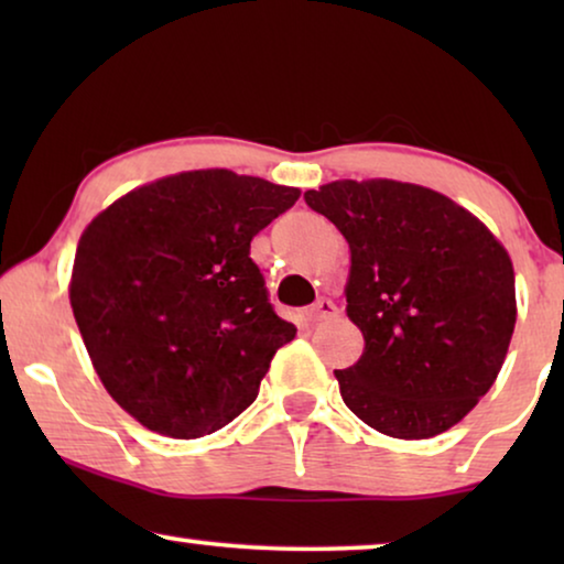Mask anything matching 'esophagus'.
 <instances>
[{
    "label": "esophagus",
    "instance_id": "esophagus-1",
    "mask_svg": "<svg viewBox=\"0 0 564 564\" xmlns=\"http://www.w3.org/2000/svg\"><path fill=\"white\" fill-rule=\"evenodd\" d=\"M336 305L330 303V300H326V297H321L318 303L315 305H311L307 307V313H305V318L311 321V323H321V321H328V318H336Z\"/></svg>",
    "mask_w": 564,
    "mask_h": 564
}]
</instances>
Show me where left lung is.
<instances>
[{
  "label": "left lung",
  "instance_id": "1",
  "mask_svg": "<svg viewBox=\"0 0 564 564\" xmlns=\"http://www.w3.org/2000/svg\"><path fill=\"white\" fill-rule=\"evenodd\" d=\"M305 203L349 243L346 315L365 336L336 369L344 403L392 438L449 431L492 388L516 326L506 246L442 192L338 180Z\"/></svg>",
  "mask_w": 564,
  "mask_h": 564
}]
</instances>
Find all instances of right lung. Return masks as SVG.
Returning <instances> with one entry per match:
<instances>
[{"label": "right lung", "mask_w": 564, "mask_h": 564, "mask_svg": "<svg viewBox=\"0 0 564 564\" xmlns=\"http://www.w3.org/2000/svg\"><path fill=\"white\" fill-rule=\"evenodd\" d=\"M297 197L197 169L130 189L84 228L68 300L97 377L141 426L197 438L257 400L297 328L269 305L251 241Z\"/></svg>", "instance_id": "right-lung-1"}]
</instances>
